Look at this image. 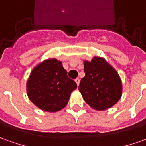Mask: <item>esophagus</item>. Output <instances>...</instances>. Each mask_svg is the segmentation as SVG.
Segmentation results:
<instances>
[{
  "mask_svg": "<svg viewBox=\"0 0 146 146\" xmlns=\"http://www.w3.org/2000/svg\"><path fill=\"white\" fill-rule=\"evenodd\" d=\"M75 81H76V83H77V86H79V84H80V79H79V78H76V79H75Z\"/></svg>",
  "mask_w": 146,
  "mask_h": 146,
  "instance_id": "1",
  "label": "esophagus"
}]
</instances>
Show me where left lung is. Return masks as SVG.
<instances>
[{
  "label": "left lung",
  "mask_w": 146,
  "mask_h": 146,
  "mask_svg": "<svg viewBox=\"0 0 146 146\" xmlns=\"http://www.w3.org/2000/svg\"><path fill=\"white\" fill-rule=\"evenodd\" d=\"M86 76L79 91L85 102L94 110L102 111L113 106L121 98L122 84L115 69L102 57L84 61Z\"/></svg>",
  "instance_id": "obj_1"
}]
</instances>
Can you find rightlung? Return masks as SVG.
<instances>
[{
    "mask_svg": "<svg viewBox=\"0 0 146 146\" xmlns=\"http://www.w3.org/2000/svg\"><path fill=\"white\" fill-rule=\"evenodd\" d=\"M76 89V82L67 76L61 61L55 58L34 67L26 84L29 100L41 110L51 113L65 108Z\"/></svg>",
    "mask_w": 146,
    "mask_h": 146,
    "instance_id": "add662e5",
    "label": "right lung"
}]
</instances>
